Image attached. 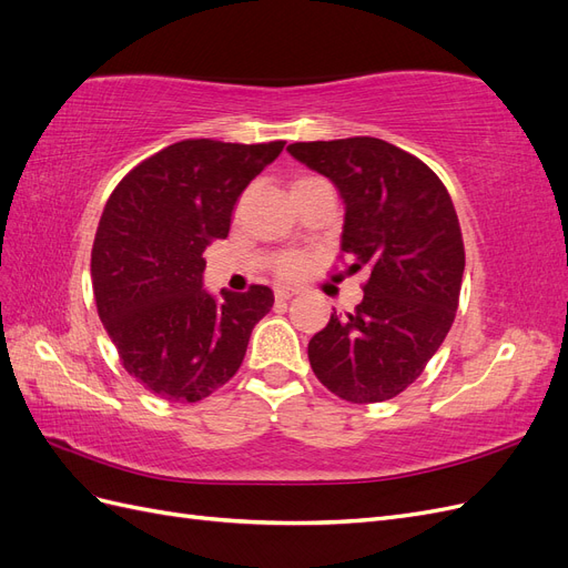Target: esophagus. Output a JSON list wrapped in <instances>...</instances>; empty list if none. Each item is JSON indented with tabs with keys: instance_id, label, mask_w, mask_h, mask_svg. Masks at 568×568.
<instances>
[{
	"instance_id": "34e87169",
	"label": "esophagus",
	"mask_w": 568,
	"mask_h": 568,
	"mask_svg": "<svg viewBox=\"0 0 568 568\" xmlns=\"http://www.w3.org/2000/svg\"><path fill=\"white\" fill-rule=\"evenodd\" d=\"M298 288H288V286H277L274 288V296H277V301H288L291 296H296Z\"/></svg>"
}]
</instances>
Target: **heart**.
I'll use <instances>...</instances> for the list:
<instances>
[{
	"label": "heart",
	"instance_id": "b5f03b06",
	"mask_svg": "<svg viewBox=\"0 0 568 568\" xmlns=\"http://www.w3.org/2000/svg\"><path fill=\"white\" fill-rule=\"evenodd\" d=\"M313 180H317V178H298L294 184H291V189H298L301 184H307ZM274 270H277V274H282V277H298V274H303V270H305V257L303 255H280L277 261H274Z\"/></svg>",
	"mask_w": 568,
	"mask_h": 568
}]
</instances>
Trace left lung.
Wrapping results in <instances>:
<instances>
[{
  "label": "left lung",
  "mask_w": 568,
  "mask_h": 568,
  "mask_svg": "<svg viewBox=\"0 0 568 568\" xmlns=\"http://www.w3.org/2000/svg\"><path fill=\"white\" fill-rule=\"evenodd\" d=\"M286 151L336 184L346 203L341 253L348 272H369L363 303L346 317L332 313L307 343L311 367L343 400H390L424 372L455 322L464 242L453 199L432 168L376 136Z\"/></svg>",
  "instance_id": "obj_1"
}]
</instances>
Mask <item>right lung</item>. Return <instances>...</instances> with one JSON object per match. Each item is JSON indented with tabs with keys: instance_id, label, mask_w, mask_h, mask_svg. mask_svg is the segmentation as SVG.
<instances>
[{
	"instance_id": "add662e5",
	"label": "right lung",
	"mask_w": 568,
	"mask_h": 568,
	"mask_svg": "<svg viewBox=\"0 0 568 568\" xmlns=\"http://www.w3.org/2000/svg\"><path fill=\"white\" fill-rule=\"evenodd\" d=\"M286 142L184 140L118 182L92 246L101 322L125 372L163 400L199 403L242 367L253 326L274 303L203 288V251L230 234L239 194Z\"/></svg>"
}]
</instances>
